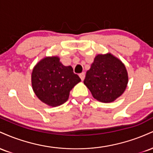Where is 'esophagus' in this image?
Listing matches in <instances>:
<instances>
[{
	"label": "esophagus",
	"mask_w": 153,
	"mask_h": 153,
	"mask_svg": "<svg viewBox=\"0 0 153 153\" xmlns=\"http://www.w3.org/2000/svg\"><path fill=\"white\" fill-rule=\"evenodd\" d=\"M79 76H80V79H81V80L82 81V80H84V78H85V73H81L80 75H79Z\"/></svg>",
	"instance_id": "obj_1"
}]
</instances>
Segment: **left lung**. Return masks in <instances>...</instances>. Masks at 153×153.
Listing matches in <instances>:
<instances>
[{
	"instance_id": "8db88e82",
	"label": "left lung",
	"mask_w": 153,
	"mask_h": 153,
	"mask_svg": "<svg viewBox=\"0 0 153 153\" xmlns=\"http://www.w3.org/2000/svg\"><path fill=\"white\" fill-rule=\"evenodd\" d=\"M128 80L124 63L108 52L95 57L83 82L95 99L100 102L111 103L123 94Z\"/></svg>"
}]
</instances>
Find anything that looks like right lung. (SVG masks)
Here are the masks:
<instances>
[{
  "instance_id": "1",
  "label": "right lung",
  "mask_w": 153,
  "mask_h": 153,
  "mask_svg": "<svg viewBox=\"0 0 153 153\" xmlns=\"http://www.w3.org/2000/svg\"><path fill=\"white\" fill-rule=\"evenodd\" d=\"M81 81L71 66H65L57 56L45 57L31 73V85L37 98L49 106H60L68 101L70 91Z\"/></svg>"
}]
</instances>
